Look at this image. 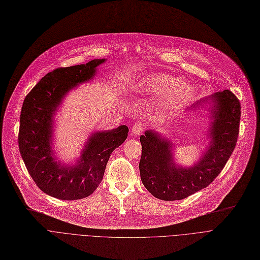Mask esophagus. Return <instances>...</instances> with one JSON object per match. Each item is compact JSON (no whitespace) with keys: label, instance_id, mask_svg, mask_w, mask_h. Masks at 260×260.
Returning a JSON list of instances; mask_svg holds the SVG:
<instances>
[{"label":"esophagus","instance_id":"esophagus-1","mask_svg":"<svg viewBox=\"0 0 260 260\" xmlns=\"http://www.w3.org/2000/svg\"><path fill=\"white\" fill-rule=\"evenodd\" d=\"M143 131H144V125L142 124V123H140V122L135 123V124L132 127V134L135 135V136L140 135Z\"/></svg>","mask_w":260,"mask_h":260}]
</instances>
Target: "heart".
Masks as SVG:
<instances>
[{"label":"heart","instance_id":"heart-1","mask_svg":"<svg viewBox=\"0 0 260 260\" xmlns=\"http://www.w3.org/2000/svg\"><path fill=\"white\" fill-rule=\"evenodd\" d=\"M142 88L148 92L166 95V106L177 109L184 105L193 95V86L187 82H178L176 77L158 74L148 77L142 84Z\"/></svg>","mask_w":260,"mask_h":260}]
</instances>
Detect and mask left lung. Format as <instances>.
<instances>
[{"instance_id":"8db88e82","label":"left lung","mask_w":260,"mask_h":260,"mask_svg":"<svg viewBox=\"0 0 260 260\" xmlns=\"http://www.w3.org/2000/svg\"><path fill=\"white\" fill-rule=\"evenodd\" d=\"M207 101L212 103L211 142L193 167L176 165L172 142L160 134L146 131L140 137L141 181L154 197L167 201L181 200L207 187L220 174L233 153L239 134V100L231 90L224 89L197 101L190 108L202 106Z\"/></svg>"}]
</instances>
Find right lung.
Returning a JSON list of instances; mask_svg holds the SVG:
<instances>
[{"label":"right lung","mask_w":260,"mask_h":260,"mask_svg":"<svg viewBox=\"0 0 260 260\" xmlns=\"http://www.w3.org/2000/svg\"><path fill=\"white\" fill-rule=\"evenodd\" d=\"M105 59L60 67L45 75L26 95L20 116L19 149L25 167L40 189L61 200L88 197L102 181L114 149L127 138L128 127L95 132L74 165H62L53 153V116L65 95L91 80Z\"/></svg>","instance_id":"add662e5"}]
</instances>
